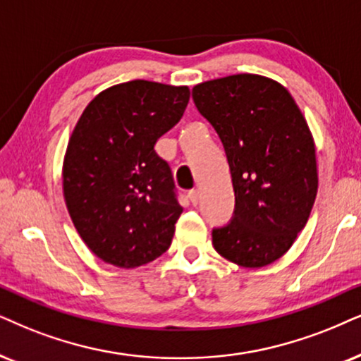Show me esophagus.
<instances>
[{
    "label": "esophagus",
    "instance_id": "obj_1",
    "mask_svg": "<svg viewBox=\"0 0 361 361\" xmlns=\"http://www.w3.org/2000/svg\"><path fill=\"white\" fill-rule=\"evenodd\" d=\"M188 198H190V202H191V204H198L200 203V191L198 190H191L190 193H188Z\"/></svg>",
    "mask_w": 361,
    "mask_h": 361
}]
</instances>
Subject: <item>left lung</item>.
<instances>
[{"instance_id":"1","label":"left lung","mask_w":361,"mask_h":361,"mask_svg":"<svg viewBox=\"0 0 361 361\" xmlns=\"http://www.w3.org/2000/svg\"><path fill=\"white\" fill-rule=\"evenodd\" d=\"M191 94L220 136L235 190L233 220L213 230L214 250L238 267H267L291 248L317 198L308 123L290 91L262 75L203 81Z\"/></svg>"}]
</instances>
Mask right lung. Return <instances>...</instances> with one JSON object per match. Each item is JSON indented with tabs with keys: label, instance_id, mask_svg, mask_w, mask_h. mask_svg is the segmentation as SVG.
I'll return each instance as SVG.
<instances>
[{
	"label": "right lung",
	"instance_id": "add662e5",
	"mask_svg": "<svg viewBox=\"0 0 361 361\" xmlns=\"http://www.w3.org/2000/svg\"><path fill=\"white\" fill-rule=\"evenodd\" d=\"M188 102V86L133 80L103 90L81 113L63 159V196L104 263L136 268L170 248L183 208L154 145Z\"/></svg>",
	"mask_w": 361,
	"mask_h": 361
}]
</instances>
